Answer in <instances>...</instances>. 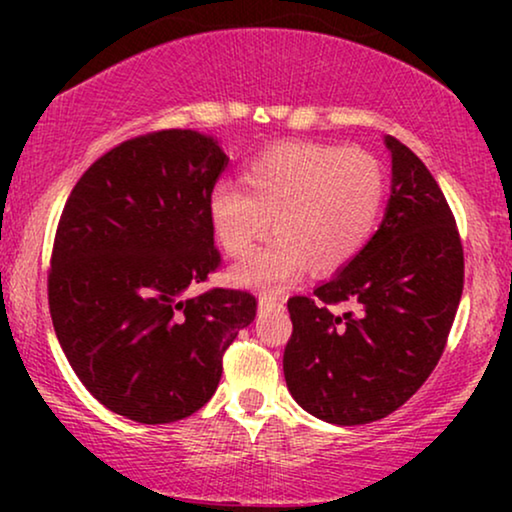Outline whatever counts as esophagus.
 <instances>
[{
    "label": "esophagus",
    "mask_w": 512,
    "mask_h": 512,
    "mask_svg": "<svg viewBox=\"0 0 512 512\" xmlns=\"http://www.w3.org/2000/svg\"><path fill=\"white\" fill-rule=\"evenodd\" d=\"M258 307H261V312L282 310L284 298L282 296H275V293H261V298H258Z\"/></svg>",
    "instance_id": "34e87169"
}]
</instances>
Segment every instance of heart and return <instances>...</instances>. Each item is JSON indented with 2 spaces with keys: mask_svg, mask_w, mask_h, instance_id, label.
Here are the masks:
<instances>
[{
  "mask_svg": "<svg viewBox=\"0 0 512 512\" xmlns=\"http://www.w3.org/2000/svg\"><path fill=\"white\" fill-rule=\"evenodd\" d=\"M242 184L219 181L209 193V221L228 256H247L268 235L277 237L237 265L240 284L279 289L305 265L319 275L359 256L380 221L387 179L373 153L314 142H282L251 160Z\"/></svg>",
  "mask_w": 512,
  "mask_h": 512,
  "instance_id": "b5f03b06",
  "label": "heart"
}]
</instances>
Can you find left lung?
I'll return each instance as SVG.
<instances>
[{
	"label": "left lung",
	"instance_id": "8db88e82",
	"mask_svg": "<svg viewBox=\"0 0 512 512\" xmlns=\"http://www.w3.org/2000/svg\"><path fill=\"white\" fill-rule=\"evenodd\" d=\"M387 146L394 179L380 230L314 296L286 303V387L340 426L391 415L429 380L464 291V247L438 181L396 137ZM342 302L357 312L335 315Z\"/></svg>",
	"mask_w": 512,
	"mask_h": 512
}]
</instances>
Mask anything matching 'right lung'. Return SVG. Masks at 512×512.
<instances>
[{"label":"right lung","instance_id":"add662e5","mask_svg":"<svg viewBox=\"0 0 512 512\" xmlns=\"http://www.w3.org/2000/svg\"><path fill=\"white\" fill-rule=\"evenodd\" d=\"M228 158L212 137L156 130L97 158L69 193L48 268L62 352L90 394L142 424L198 412L254 293L191 284L219 270L209 193Z\"/></svg>","mask_w":512,"mask_h":512}]
</instances>
